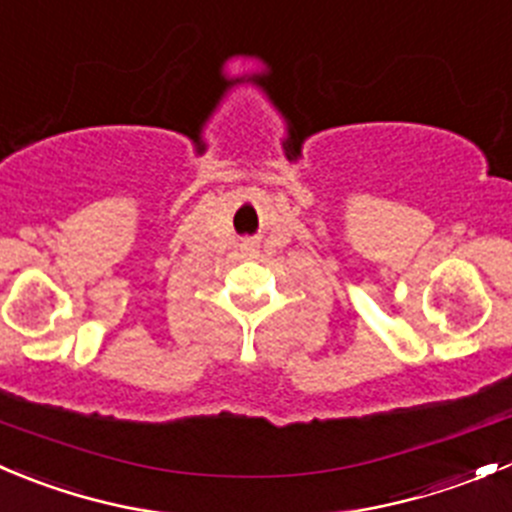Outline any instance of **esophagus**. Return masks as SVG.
Here are the masks:
<instances>
[{
  "label": "esophagus",
  "mask_w": 512,
  "mask_h": 512,
  "mask_svg": "<svg viewBox=\"0 0 512 512\" xmlns=\"http://www.w3.org/2000/svg\"><path fill=\"white\" fill-rule=\"evenodd\" d=\"M242 252H255V242H242Z\"/></svg>",
  "instance_id": "esophagus-1"
}]
</instances>
